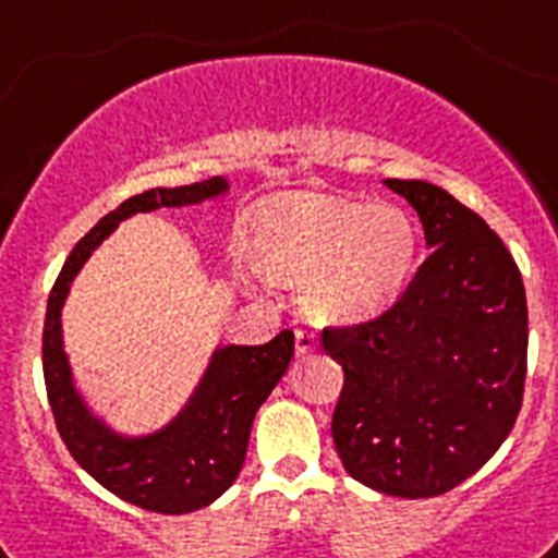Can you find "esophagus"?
Returning <instances> with one entry per match:
<instances>
[{"instance_id": "1", "label": "esophagus", "mask_w": 558, "mask_h": 558, "mask_svg": "<svg viewBox=\"0 0 558 558\" xmlns=\"http://www.w3.org/2000/svg\"><path fill=\"white\" fill-rule=\"evenodd\" d=\"M294 348H298L300 356L312 353L317 348V333L308 331V328H294Z\"/></svg>"}]
</instances>
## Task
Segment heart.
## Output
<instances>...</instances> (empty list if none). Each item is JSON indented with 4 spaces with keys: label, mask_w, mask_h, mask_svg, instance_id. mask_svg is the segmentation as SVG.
<instances>
[{
    "label": "heart",
    "mask_w": 558,
    "mask_h": 558,
    "mask_svg": "<svg viewBox=\"0 0 558 558\" xmlns=\"http://www.w3.org/2000/svg\"><path fill=\"white\" fill-rule=\"evenodd\" d=\"M418 230L399 205L294 196L260 225L258 264L303 286L314 317L362 323L393 306L413 272Z\"/></svg>",
    "instance_id": "1"
}]
</instances>
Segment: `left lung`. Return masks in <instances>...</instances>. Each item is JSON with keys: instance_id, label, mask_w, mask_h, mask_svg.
Returning <instances> with one entry per match:
<instances>
[{"instance_id": "1", "label": "left lung", "mask_w": 558, "mask_h": 558, "mask_svg": "<svg viewBox=\"0 0 558 558\" xmlns=\"http://www.w3.org/2000/svg\"><path fill=\"white\" fill-rule=\"evenodd\" d=\"M385 185L415 207L433 252L387 312L319 339L345 373L331 418L345 472L421 500L469 481L517 424L527 303L511 252L477 213L421 179Z\"/></svg>"}]
</instances>
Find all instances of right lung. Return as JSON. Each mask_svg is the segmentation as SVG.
<instances>
[{
    "instance_id": "obj_1",
    "label": "right lung",
    "mask_w": 558,
    "mask_h": 558,
    "mask_svg": "<svg viewBox=\"0 0 558 558\" xmlns=\"http://www.w3.org/2000/svg\"><path fill=\"white\" fill-rule=\"evenodd\" d=\"M225 191L227 182L216 177L182 187H151L125 198L77 241L47 300L41 362L58 435L77 466H84L100 486L154 513L198 511L232 486L244 466L252 418L292 362L294 333L283 328L266 345L219 348L193 399L171 424L148 438H120L92 418L72 387L61 345V306L77 269L120 221L157 207L196 205Z\"/></svg>"
}]
</instances>
